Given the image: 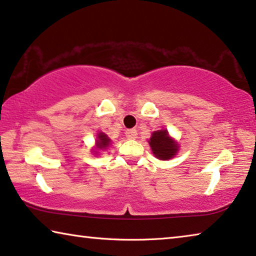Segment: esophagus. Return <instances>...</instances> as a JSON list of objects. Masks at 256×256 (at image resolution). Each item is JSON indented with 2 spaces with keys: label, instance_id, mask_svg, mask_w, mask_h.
<instances>
[{
  "label": "esophagus",
  "instance_id": "obj_1",
  "mask_svg": "<svg viewBox=\"0 0 256 256\" xmlns=\"http://www.w3.org/2000/svg\"><path fill=\"white\" fill-rule=\"evenodd\" d=\"M125 136H126L128 139H136V128L126 130V132H125Z\"/></svg>",
  "mask_w": 256,
  "mask_h": 256
}]
</instances>
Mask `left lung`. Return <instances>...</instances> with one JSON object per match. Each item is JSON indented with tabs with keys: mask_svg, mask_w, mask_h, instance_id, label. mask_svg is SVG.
Segmentation results:
<instances>
[{
	"mask_svg": "<svg viewBox=\"0 0 256 256\" xmlns=\"http://www.w3.org/2000/svg\"><path fill=\"white\" fill-rule=\"evenodd\" d=\"M150 144L154 155L162 161L174 158L178 152V144L170 138L166 130H160L152 133Z\"/></svg>",
	"mask_w": 256,
	"mask_h": 256,
	"instance_id": "1",
	"label": "left lung"
}]
</instances>
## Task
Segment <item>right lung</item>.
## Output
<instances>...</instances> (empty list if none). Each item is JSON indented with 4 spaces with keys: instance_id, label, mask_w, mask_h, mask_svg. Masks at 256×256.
<instances>
[{
    "instance_id": "right-lung-1",
    "label": "right lung",
    "mask_w": 256,
    "mask_h": 256,
    "mask_svg": "<svg viewBox=\"0 0 256 256\" xmlns=\"http://www.w3.org/2000/svg\"><path fill=\"white\" fill-rule=\"evenodd\" d=\"M110 139L106 136L104 133H98V140H96V147L98 150H104L106 147L109 146Z\"/></svg>"
}]
</instances>
